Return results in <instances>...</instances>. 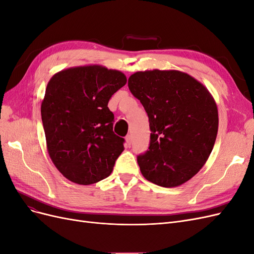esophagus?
Returning <instances> with one entry per match:
<instances>
[{"mask_svg": "<svg viewBox=\"0 0 254 254\" xmlns=\"http://www.w3.org/2000/svg\"><path fill=\"white\" fill-rule=\"evenodd\" d=\"M125 140H126V145L128 146V147H130V146H131V142H132V137H131V135H130V134L126 135Z\"/></svg>", "mask_w": 254, "mask_h": 254, "instance_id": "esophagus-1", "label": "esophagus"}]
</instances>
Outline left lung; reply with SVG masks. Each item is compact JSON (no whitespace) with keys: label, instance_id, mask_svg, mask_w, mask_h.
I'll use <instances>...</instances> for the list:
<instances>
[{"label":"left lung","instance_id":"1","mask_svg":"<svg viewBox=\"0 0 254 254\" xmlns=\"http://www.w3.org/2000/svg\"><path fill=\"white\" fill-rule=\"evenodd\" d=\"M132 95L148 115V149L136 157L142 175L163 188L194 177L216 140L218 112L210 92L179 71L136 72L128 79Z\"/></svg>","mask_w":254,"mask_h":254}]
</instances>
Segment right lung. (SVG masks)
Segmentation results:
<instances>
[{"label":"right lung","mask_w":254,"mask_h":254,"mask_svg":"<svg viewBox=\"0 0 254 254\" xmlns=\"http://www.w3.org/2000/svg\"><path fill=\"white\" fill-rule=\"evenodd\" d=\"M126 76L99 65L77 66L55 74L41 104V119L50 157L74 183H96L112 173L124 150V137L113 132L111 96Z\"/></svg>","instance_id":"1"}]
</instances>
